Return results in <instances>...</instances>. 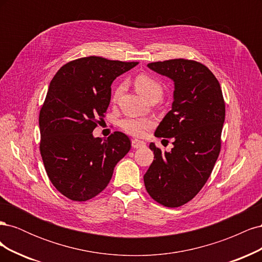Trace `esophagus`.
<instances>
[{"mask_svg":"<svg viewBox=\"0 0 262 262\" xmlns=\"http://www.w3.org/2000/svg\"><path fill=\"white\" fill-rule=\"evenodd\" d=\"M145 146V142L144 141H140V140H132V147L133 148H141Z\"/></svg>","mask_w":262,"mask_h":262,"instance_id":"34e87169","label":"esophagus"}]
</instances>
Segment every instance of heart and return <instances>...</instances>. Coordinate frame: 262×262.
I'll return each mask as SVG.
<instances>
[{"instance_id": "1", "label": "heart", "mask_w": 262, "mask_h": 262, "mask_svg": "<svg viewBox=\"0 0 262 262\" xmlns=\"http://www.w3.org/2000/svg\"><path fill=\"white\" fill-rule=\"evenodd\" d=\"M134 86L137 91L148 100L154 98L160 99L163 96V86L154 77L147 74H140L134 80ZM123 92V85L116 87L113 94V100L116 101ZM120 129L129 136L136 138H143L152 129L153 121L147 118H123L118 122Z\"/></svg>"}]
</instances>
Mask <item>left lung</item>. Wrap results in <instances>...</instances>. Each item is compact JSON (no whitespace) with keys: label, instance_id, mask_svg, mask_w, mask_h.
<instances>
[{"label":"left lung","instance_id":"obj_1","mask_svg":"<svg viewBox=\"0 0 262 262\" xmlns=\"http://www.w3.org/2000/svg\"><path fill=\"white\" fill-rule=\"evenodd\" d=\"M175 82L170 112L157 126V138L172 139L171 152L154 143L153 163L144 175L147 193L167 208L192 200L208 181L221 150L225 101L219 81L200 62L171 59L148 63Z\"/></svg>","mask_w":262,"mask_h":262}]
</instances>
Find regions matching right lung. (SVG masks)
<instances>
[{"mask_svg":"<svg viewBox=\"0 0 262 262\" xmlns=\"http://www.w3.org/2000/svg\"><path fill=\"white\" fill-rule=\"evenodd\" d=\"M138 63L91 55L68 62L53 76L39 114V148L47 175L68 199L83 202L99 194L130 150L124 133L102 141L93 131L106 116L112 83Z\"/></svg>","mask_w":262,"mask_h":262,"instance_id":"add662e5","label":"right lung"}]
</instances>
